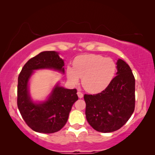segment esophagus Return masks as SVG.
Returning a JSON list of instances; mask_svg holds the SVG:
<instances>
[{
    "label": "esophagus",
    "mask_w": 155,
    "mask_h": 155,
    "mask_svg": "<svg viewBox=\"0 0 155 155\" xmlns=\"http://www.w3.org/2000/svg\"><path fill=\"white\" fill-rule=\"evenodd\" d=\"M77 95H78V97L79 98H82L83 97V94L81 93V92H80V91H78L77 92Z\"/></svg>",
    "instance_id": "1"
}]
</instances>
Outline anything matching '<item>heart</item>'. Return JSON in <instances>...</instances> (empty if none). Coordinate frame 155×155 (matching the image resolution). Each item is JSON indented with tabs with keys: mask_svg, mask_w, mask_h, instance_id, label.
<instances>
[{
	"mask_svg": "<svg viewBox=\"0 0 155 155\" xmlns=\"http://www.w3.org/2000/svg\"><path fill=\"white\" fill-rule=\"evenodd\" d=\"M73 67L68 66V80L76 84L82 78L83 88L89 93L96 94L105 90L111 83L117 70L116 63L111 58L100 54H83L76 57Z\"/></svg>",
	"mask_w": 155,
	"mask_h": 155,
	"instance_id": "1",
	"label": "heart"
}]
</instances>
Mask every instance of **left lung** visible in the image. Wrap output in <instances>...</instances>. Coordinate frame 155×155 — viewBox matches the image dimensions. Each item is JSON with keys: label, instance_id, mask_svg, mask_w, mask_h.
Listing matches in <instances>:
<instances>
[{"label": "left lung", "instance_id": "1", "mask_svg": "<svg viewBox=\"0 0 155 155\" xmlns=\"http://www.w3.org/2000/svg\"><path fill=\"white\" fill-rule=\"evenodd\" d=\"M116 77L101 93L84 95L89 124L101 133H111L126 124L135 109V80L132 70L121 59L116 62Z\"/></svg>", "mask_w": 155, "mask_h": 155}]
</instances>
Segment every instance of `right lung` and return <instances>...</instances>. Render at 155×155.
Instances as JSON below:
<instances>
[{
    "mask_svg": "<svg viewBox=\"0 0 155 155\" xmlns=\"http://www.w3.org/2000/svg\"><path fill=\"white\" fill-rule=\"evenodd\" d=\"M64 61L59 52L44 51L26 63L18 77L17 104L22 118L38 133H53L64 127L72 107L78 100L76 89L69 90L57 83L44 101H33L29 81L35 70L51 69L64 74Z\"/></svg>",
    "mask_w": 155,
    "mask_h": 155,
    "instance_id": "obj_1",
    "label": "right lung"
}]
</instances>
